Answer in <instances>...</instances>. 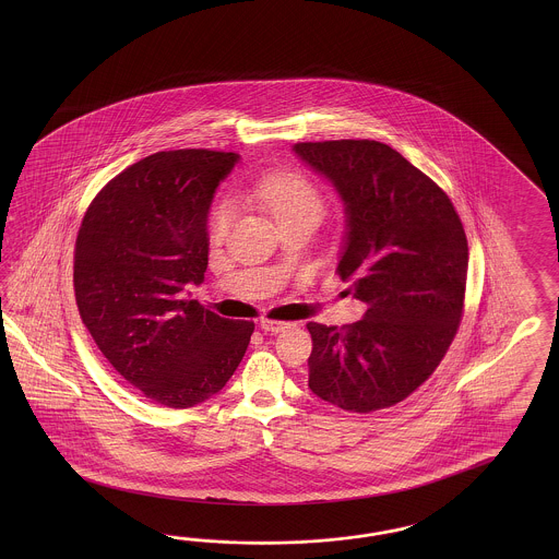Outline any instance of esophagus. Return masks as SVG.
Instances as JSON below:
<instances>
[{
  "label": "esophagus",
  "instance_id": "1",
  "mask_svg": "<svg viewBox=\"0 0 559 559\" xmlns=\"http://www.w3.org/2000/svg\"><path fill=\"white\" fill-rule=\"evenodd\" d=\"M260 330L262 332H271V334H278V332H283V330H287V322H278V320H260Z\"/></svg>",
  "mask_w": 559,
  "mask_h": 559
}]
</instances>
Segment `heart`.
I'll use <instances>...</instances> for the list:
<instances>
[{
	"label": "heart",
	"instance_id": "1",
	"mask_svg": "<svg viewBox=\"0 0 559 559\" xmlns=\"http://www.w3.org/2000/svg\"><path fill=\"white\" fill-rule=\"evenodd\" d=\"M250 194L255 203L262 204L271 213L281 227L293 221H320L325 209L322 192L297 171H269L255 180ZM231 217V204H215L209 217V234L215 239L225 236Z\"/></svg>",
	"mask_w": 559,
	"mask_h": 559
}]
</instances>
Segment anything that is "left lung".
I'll return each mask as SVG.
<instances>
[{"instance_id": "left-lung-1", "label": "left lung", "mask_w": 559, "mask_h": 559, "mask_svg": "<svg viewBox=\"0 0 559 559\" xmlns=\"http://www.w3.org/2000/svg\"><path fill=\"white\" fill-rule=\"evenodd\" d=\"M295 155L344 203L338 274L362 320L309 322V390L367 414L395 406L439 367L457 334L467 237L449 197L402 153L369 139L297 143Z\"/></svg>"}]
</instances>
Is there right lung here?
I'll return each instance as SVG.
<instances>
[{
	"instance_id": "1",
	"label": "right lung",
	"mask_w": 559,
	"mask_h": 559,
	"mask_svg": "<svg viewBox=\"0 0 559 559\" xmlns=\"http://www.w3.org/2000/svg\"><path fill=\"white\" fill-rule=\"evenodd\" d=\"M237 162L209 150L147 155L102 188L78 234L82 322L115 371L162 406H197L223 390L254 332L185 288L204 281L209 209Z\"/></svg>"
}]
</instances>
